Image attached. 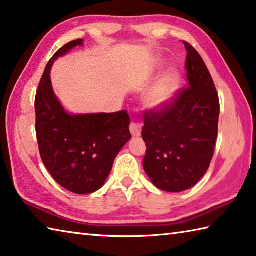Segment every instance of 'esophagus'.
Returning <instances> with one entry per match:
<instances>
[{
	"label": "esophagus",
	"instance_id": "esophagus-1",
	"mask_svg": "<svg viewBox=\"0 0 256 256\" xmlns=\"http://www.w3.org/2000/svg\"><path fill=\"white\" fill-rule=\"evenodd\" d=\"M130 131H131V134L133 136H140L141 131H142L141 124L136 123V122H131V124H130Z\"/></svg>",
	"mask_w": 256,
	"mask_h": 256
}]
</instances>
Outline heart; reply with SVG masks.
Returning <instances> with one entry per match:
<instances>
[{
    "label": "heart",
    "mask_w": 256,
    "mask_h": 256,
    "mask_svg": "<svg viewBox=\"0 0 256 256\" xmlns=\"http://www.w3.org/2000/svg\"><path fill=\"white\" fill-rule=\"evenodd\" d=\"M176 82H178V75L174 72H169L168 75L164 77V80H162L160 86L158 87L156 92L152 94L150 98L151 105L160 106L162 104H164L166 102L169 100L171 92L174 90Z\"/></svg>",
    "instance_id": "1"
}]
</instances>
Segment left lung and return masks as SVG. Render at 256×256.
<instances>
[{"instance_id": "8db88e82", "label": "left lung", "mask_w": 256, "mask_h": 256, "mask_svg": "<svg viewBox=\"0 0 256 256\" xmlns=\"http://www.w3.org/2000/svg\"><path fill=\"white\" fill-rule=\"evenodd\" d=\"M182 42L188 86L143 114V168L156 187L169 192L194 187L206 174L215 152L220 118V98L210 72L198 51Z\"/></svg>"}]
</instances>
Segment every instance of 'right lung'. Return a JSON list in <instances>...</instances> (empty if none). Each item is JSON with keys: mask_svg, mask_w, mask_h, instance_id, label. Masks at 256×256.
I'll use <instances>...</instances> for the list:
<instances>
[{"mask_svg": "<svg viewBox=\"0 0 256 256\" xmlns=\"http://www.w3.org/2000/svg\"><path fill=\"white\" fill-rule=\"evenodd\" d=\"M70 41L49 60L36 94V133L46 168L74 194H92L103 187L120 148L131 138L126 110L69 115L56 98L50 68L56 59L82 44Z\"/></svg>", "mask_w": 256, "mask_h": 256, "instance_id": "1", "label": "right lung"}]
</instances>
